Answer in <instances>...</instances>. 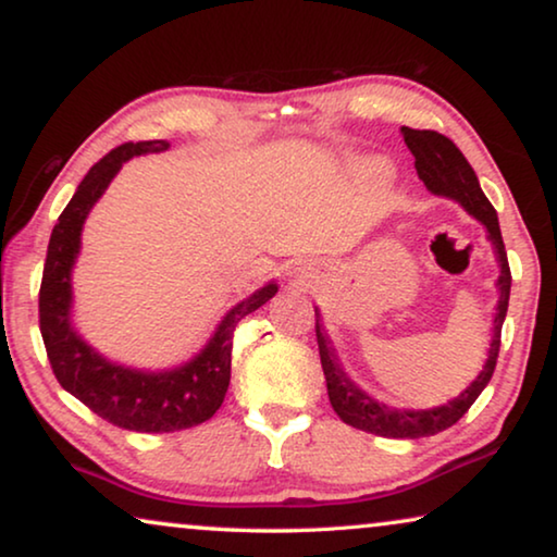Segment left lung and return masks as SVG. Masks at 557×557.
Here are the masks:
<instances>
[{"instance_id":"1","label":"left lung","mask_w":557,"mask_h":557,"mask_svg":"<svg viewBox=\"0 0 557 557\" xmlns=\"http://www.w3.org/2000/svg\"><path fill=\"white\" fill-rule=\"evenodd\" d=\"M405 145L414 157V170L418 177L425 182V187L437 197L455 199L465 212L472 214L478 222H483L487 230V239L493 243V250L500 264V277H497V289H500V300L495 307V327H493V343L487 350V360L480 370V375L462 389L458 397L447 400L445 405L428 410H403V408H389V405L375 400V397L364 393L360 385H355L347 372L339 368L335 347L325 335L320 322V310L314 307V332H318V347H320V362L322 372H325L327 395L332 410L339 414V420L347 425L364 430V433L383 435V437H428L437 435L455 425L465 412L470 410V405L478 400V395L483 393L485 385L491 383L497 352H500V330L505 322V312H508L510 300V264L508 252H505L500 225H497V212L495 207L487 202V197L480 189L478 174L470 168V162L465 160V154L455 147L453 139L433 129H410L403 127Z\"/></svg>"}]
</instances>
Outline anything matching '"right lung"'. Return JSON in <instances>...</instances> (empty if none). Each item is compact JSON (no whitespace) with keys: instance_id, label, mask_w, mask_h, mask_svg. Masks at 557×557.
Instances as JSON below:
<instances>
[{"instance_id":"add662e5","label":"right lung","mask_w":557,"mask_h":557,"mask_svg":"<svg viewBox=\"0 0 557 557\" xmlns=\"http://www.w3.org/2000/svg\"><path fill=\"white\" fill-rule=\"evenodd\" d=\"M168 139L127 143L104 154L79 182L49 237L39 287V330L54 377L66 393L99 418L135 433H174L210 420L230 387L232 335L245 314L277 293V282L257 289L220 320L218 330L193 360L170 370H137L107 360L72 325V270L82 247L89 210L132 157L168 152Z\"/></svg>"}]
</instances>
